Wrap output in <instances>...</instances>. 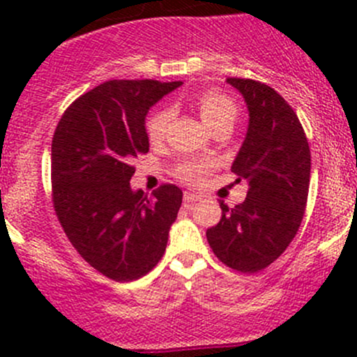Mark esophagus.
I'll return each instance as SVG.
<instances>
[{"mask_svg": "<svg viewBox=\"0 0 357 357\" xmlns=\"http://www.w3.org/2000/svg\"><path fill=\"white\" fill-rule=\"evenodd\" d=\"M183 200H185L186 207H190V205H193L195 202L200 200V195H197V193H192V192H185V195H183Z\"/></svg>", "mask_w": 357, "mask_h": 357, "instance_id": "obj_1", "label": "esophagus"}]
</instances>
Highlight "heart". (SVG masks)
I'll use <instances>...</instances> for the list:
<instances>
[{"label":"heart","instance_id":"obj_1","mask_svg":"<svg viewBox=\"0 0 357 357\" xmlns=\"http://www.w3.org/2000/svg\"><path fill=\"white\" fill-rule=\"evenodd\" d=\"M195 105L204 124L211 129L221 124V122H233L236 117L235 102L229 96H226L225 93L214 91V89L200 93L195 100ZM169 121H171V112L165 109L157 110L155 114L150 115L149 121H146V132H149V138L152 142H160L164 138ZM208 167L211 165L204 164V162H186L179 167V174L188 179V181L197 183L204 178Z\"/></svg>","mask_w":357,"mask_h":357}]
</instances>
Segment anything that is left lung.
<instances>
[{
    "label": "left lung",
    "instance_id": "8db88e82",
    "mask_svg": "<svg viewBox=\"0 0 357 357\" xmlns=\"http://www.w3.org/2000/svg\"><path fill=\"white\" fill-rule=\"evenodd\" d=\"M245 100L248 126L231 171L248 183L247 199L207 229L221 262L242 273L268 268L297 235L311 179V152L298 117L282 95L252 79H226ZM240 181V179H238Z\"/></svg>",
    "mask_w": 357,
    "mask_h": 357
}]
</instances>
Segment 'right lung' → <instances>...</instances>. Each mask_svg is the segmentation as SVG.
<instances>
[{"label": "right lung", "mask_w": 357, "mask_h": 357, "mask_svg": "<svg viewBox=\"0 0 357 357\" xmlns=\"http://www.w3.org/2000/svg\"><path fill=\"white\" fill-rule=\"evenodd\" d=\"M183 82L107 81L75 100L52 143L53 202L63 231L96 271L132 282L152 271L167 245L183 192L132 190V158L149 152V110Z\"/></svg>", "instance_id": "add662e5"}]
</instances>
